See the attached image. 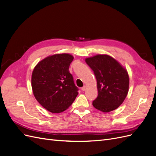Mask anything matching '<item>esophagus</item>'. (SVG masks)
<instances>
[{
  "instance_id": "esophagus-1",
  "label": "esophagus",
  "mask_w": 156,
  "mask_h": 156,
  "mask_svg": "<svg viewBox=\"0 0 156 156\" xmlns=\"http://www.w3.org/2000/svg\"><path fill=\"white\" fill-rule=\"evenodd\" d=\"M86 90V87L85 86H84V87H83L82 88H81V90L82 91H84Z\"/></svg>"
}]
</instances>
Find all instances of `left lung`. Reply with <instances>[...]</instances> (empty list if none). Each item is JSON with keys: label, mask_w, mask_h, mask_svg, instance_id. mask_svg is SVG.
I'll list each match as a JSON object with an SVG mask.
<instances>
[{"label": "left lung", "mask_w": 156, "mask_h": 156, "mask_svg": "<svg viewBox=\"0 0 156 156\" xmlns=\"http://www.w3.org/2000/svg\"><path fill=\"white\" fill-rule=\"evenodd\" d=\"M94 72L97 81L98 95L93 106L108 112L119 107L127 96L129 76L127 71L111 56L98 55L85 60Z\"/></svg>", "instance_id": "obj_1"}]
</instances>
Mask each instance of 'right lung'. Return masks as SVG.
Masks as SVG:
<instances>
[{"label": "right lung", "instance_id": "right-lung-1", "mask_svg": "<svg viewBox=\"0 0 156 156\" xmlns=\"http://www.w3.org/2000/svg\"><path fill=\"white\" fill-rule=\"evenodd\" d=\"M73 60L69 54L48 56L37 64L32 75L34 96L40 105L53 113L63 112L72 104L79 88L69 72Z\"/></svg>", "mask_w": 156, "mask_h": 156}]
</instances>
